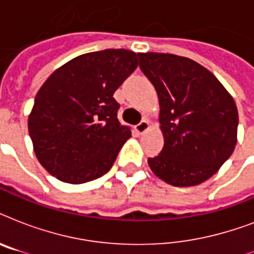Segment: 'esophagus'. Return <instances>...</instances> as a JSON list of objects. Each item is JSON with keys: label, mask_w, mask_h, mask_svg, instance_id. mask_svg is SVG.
Wrapping results in <instances>:
<instances>
[{"label": "esophagus", "mask_w": 254, "mask_h": 254, "mask_svg": "<svg viewBox=\"0 0 254 254\" xmlns=\"http://www.w3.org/2000/svg\"><path fill=\"white\" fill-rule=\"evenodd\" d=\"M147 129H149V121H147V120H142V121H141V123H139L138 125L135 127V130L138 131L139 134L145 133Z\"/></svg>", "instance_id": "obj_1"}]
</instances>
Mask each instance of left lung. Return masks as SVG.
Here are the masks:
<instances>
[{
  "label": "left lung",
  "mask_w": 254,
  "mask_h": 254,
  "mask_svg": "<svg viewBox=\"0 0 254 254\" xmlns=\"http://www.w3.org/2000/svg\"><path fill=\"white\" fill-rule=\"evenodd\" d=\"M139 68L159 99L165 145L151 171L175 187L207 181L231 157L239 113L232 96L196 62L173 54H138Z\"/></svg>",
  "instance_id": "obj_1"
}]
</instances>
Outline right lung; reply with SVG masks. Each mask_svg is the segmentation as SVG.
Returning a JSON list of instances; mask_svg holds the SVG:
<instances>
[{
  "label": "right lung",
  "mask_w": 254,
  "mask_h": 254,
  "mask_svg": "<svg viewBox=\"0 0 254 254\" xmlns=\"http://www.w3.org/2000/svg\"><path fill=\"white\" fill-rule=\"evenodd\" d=\"M137 65L133 51L103 50L73 58L45 81L29 116V134L53 177L80 185L111 170L131 134L117 119L113 93Z\"/></svg>",
  "instance_id": "1"
}]
</instances>
